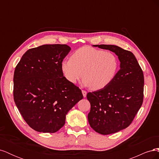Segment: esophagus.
<instances>
[{
  "instance_id": "obj_1",
  "label": "esophagus",
  "mask_w": 159,
  "mask_h": 159,
  "mask_svg": "<svg viewBox=\"0 0 159 159\" xmlns=\"http://www.w3.org/2000/svg\"><path fill=\"white\" fill-rule=\"evenodd\" d=\"M82 94L84 95V97L85 98L86 95H87V92H86V91H84V90H82Z\"/></svg>"
}]
</instances>
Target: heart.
Instances as JSON below:
<instances>
[{
    "label": "heart",
    "mask_w": 159,
    "mask_h": 159,
    "mask_svg": "<svg viewBox=\"0 0 159 159\" xmlns=\"http://www.w3.org/2000/svg\"><path fill=\"white\" fill-rule=\"evenodd\" d=\"M61 69L70 83L76 84L83 74V84L99 90L113 81L119 70V60L113 52L84 46L75 51L70 59L62 61Z\"/></svg>",
    "instance_id": "heart-1"
}]
</instances>
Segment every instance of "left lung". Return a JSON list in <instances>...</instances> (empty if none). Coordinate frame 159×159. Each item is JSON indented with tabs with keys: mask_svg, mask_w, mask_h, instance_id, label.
Instances as JSON below:
<instances>
[{
	"mask_svg": "<svg viewBox=\"0 0 159 159\" xmlns=\"http://www.w3.org/2000/svg\"><path fill=\"white\" fill-rule=\"evenodd\" d=\"M118 56L120 69L107 87L87 94L91 104L88 121L102 134L117 133L130 125L143 101L144 75L131 52L115 45H93Z\"/></svg>",
	"mask_w": 159,
	"mask_h": 159,
	"instance_id": "obj_1",
	"label": "left lung"
}]
</instances>
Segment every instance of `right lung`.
Returning a JSON list of instances; mask_svg holds the SVG:
<instances>
[{"label":"right lung","instance_id":"1","mask_svg":"<svg viewBox=\"0 0 159 159\" xmlns=\"http://www.w3.org/2000/svg\"><path fill=\"white\" fill-rule=\"evenodd\" d=\"M70 50L66 44L34 48L25 53L14 70V102L26 123L38 132L58 131L67 113L84 98L61 69Z\"/></svg>","mask_w":159,"mask_h":159}]
</instances>
